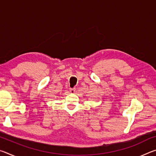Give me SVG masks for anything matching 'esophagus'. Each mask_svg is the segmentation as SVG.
Instances as JSON below:
<instances>
[{"mask_svg":"<svg viewBox=\"0 0 156 156\" xmlns=\"http://www.w3.org/2000/svg\"><path fill=\"white\" fill-rule=\"evenodd\" d=\"M69 90H70L71 93H72V94H74L75 92H76V88H70Z\"/></svg>","mask_w":156,"mask_h":156,"instance_id":"1","label":"esophagus"}]
</instances>
